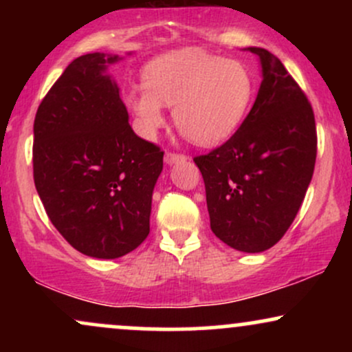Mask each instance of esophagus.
I'll list each match as a JSON object with an SVG mask.
<instances>
[{"label": "esophagus", "mask_w": 352, "mask_h": 352, "mask_svg": "<svg viewBox=\"0 0 352 352\" xmlns=\"http://www.w3.org/2000/svg\"><path fill=\"white\" fill-rule=\"evenodd\" d=\"M165 164L172 165V164H177V162H182V160H185L187 157L184 155V153H175V152H167L165 153Z\"/></svg>", "instance_id": "34e87169"}]
</instances>
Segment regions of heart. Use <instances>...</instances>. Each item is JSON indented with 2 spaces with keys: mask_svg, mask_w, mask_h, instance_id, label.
I'll list each match as a JSON object with an SVG mask.
<instances>
[{
  "mask_svg": "<svg viewBox=\"0 0 352 352\" xmlns=\"http://www.w3.org/2000/svg\"><path fill=\"white\" fill-rule=\"evenodd\" d=\"M253 94V76L243 63L180 50L145 66L144 84L127 92L125 106L147 139L164 125V106H173L180 131L197 145L213 147L235 134Z\"/></svg>",
  "mask_w": 352,
  "mask_h": 352,
  "instance_id": "1",
  "label": "heart"
}]
</instances>
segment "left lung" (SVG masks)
<instances>
[{
	"instance_id": "obj_1",
	"label": "left lung",
	"mask_w": 352,
	"mask_h": 352,
	"mask_svg": "<svg viewBox=\"0 0 352 352\" xmlns=\"http://www.w3.org/2000/svg\"><path fill=\"white\" fill-rule=\"evenodd\" d=\"M260 58L263 80L238 131L193 159L205 182L210 228L238 252L272 248L292 227L316 162L313 107L276 56Z\"/></svg>"
}]
</instances>
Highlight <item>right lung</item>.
I'll use <instances>...</instances> for the list:
<instances>
[{
	"instance_id": "right-lung-1",
	"label": "right lung",
	"mask_w": 352,
	"mask_h": 352,
	"mask_svg": "<svg viewBox=\"0 0 352 352\" xmlns=\"http://www.w3.org/2000/svg\"><path fill=\"white\" fill-rule=\"evenodd\" d=\"M119 56L92 52L64 69L34 119V185L51 223L72 248L114 260L151 232L164 152L129 124L106 74Z\"/></svg>"
}]
</instances>
